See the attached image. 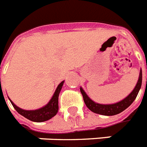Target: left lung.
Returning a JSON list of instances; mask_svg holds the SVG:
<instances>
[{
	"instance_id": "8db88e82",
	"label": "left lung",
	"mask_w": 147,
	"mask_h": 147,
	"mask_svg": "<svg viewBox=\"0 0 147 147\" xmlns=\"http://www.w3.org/2000/svg\"><path fill=\"white\" fill-rule=\"evenodd\" d=\"M142 84V70H140L139 76V80L137 82V85L134 89V90L130 93L129 96H127L126 98L123 99L122 101L119 102L115 104H111V105H102V104H98V103L94 102L93 101L90 99L88 96L86 94V92L83 91L82 88H80V92L83 96V100L85 102L86 105L90 109V111L96 114L102 115H115L121 113L122 111L125 110L127 108H128L130 105L133 103L134 99L137 97V94L139 92V90L141 87Z\"/></svg>"
}]
</instances>
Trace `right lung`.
<instances>
[{"instance_id":"right-lung-1","label":"right lung","mask_w":147,"mask_h":147,"mask_svg":"<svg viewBox=\"0 0 147 147\" xmlns=\"http://www.w3.org/2000/svg\"><path fill=\"white\" fill-rule=\"evenodd\" d=\"M63 84H64V81H62L61 83L58 85L50 102L45 106H44L42 109H38V110L26 111V110L20 109L19 107L14 105L12 101L10 99V102H11L14 109H16V111L27 119L35 122L45 121L49 120L52 117H54L58 111V96H59L60 92L61 90Z\"/></svg>"}]
</instances>
